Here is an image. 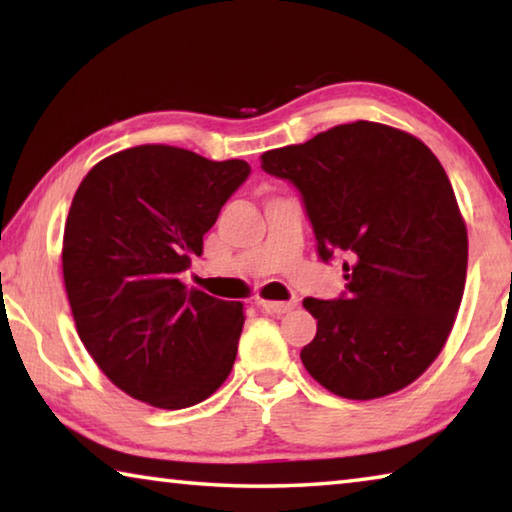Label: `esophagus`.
I'll use <instances>...</instances> for the list:
<instances>
[{
  "mask_svg": "<svg viewBox=\"0 0 512 512\" xmlns=\"http://www.w3.org/2000/svg\"><path fill=\"white\" fill-rule=\"evenodd\" d=\"M257 307H262L264 311H268V314H289V311L296 307V302H273V300H259Z\"/></svg>",
  "mask_w": 512,
  "mask_h": 512,
  "instance_id": "esophagus-1",
  "label": "esophagus"
}]
</instances>
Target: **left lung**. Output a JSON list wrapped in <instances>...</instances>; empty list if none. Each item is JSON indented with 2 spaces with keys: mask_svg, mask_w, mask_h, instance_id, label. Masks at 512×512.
<instances>
[{
  "mask_svg": "<svg viewBox=\"0 0 512 512\" xmlns=\"http://www.w3.org/2000/svg\"><path fill=\"white\" fill-rule=\"evenodd\" d=\"M302 194L323 262L343 250L345 293L305 298L318 320L300 359L345 400L413 384L445 348L467 275V228L443 164L418 137L352 121L262 155Z\"/></svg>",
  "mask_w": 512,
  "mask_h": 512,
  "instance_id": "8db88e82",
  "label": "left lung"
}]
</instances>
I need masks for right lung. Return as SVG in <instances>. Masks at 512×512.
I'll return each mask as SVG.
<instances>
[{
    "mask_svg": "<svg viewBox=\"0 0 512 512\" xmlns=\"http://www.w3.org/2000/svg\"><path fill=\"white\" fill-rule=\"evenodd\" d=\"M167 144L112 153L74 194L63 280L85 350L112 384L158 409L210 397L237 359L244 305L187 289L180 273L248 178Z\"/></svg>",
    "mask_w": 512,
    "mask_h": 512,
    "instance_id": "right-lung-1",
    "label": "right lung"
}]
</instances>
